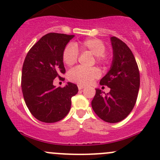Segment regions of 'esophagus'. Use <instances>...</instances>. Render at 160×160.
I'll use <instances>...</instances> for the list:
<instances>
[{
	"mask_svg": "<svg viewBox=\"0 0 160 160\" xmlns=\"http://www.w3.org/2000/svg\"><path fill=\"white\" fill-rule=\"evenodd\" d=\"M84 88H85V87L83 86V85H80V84L78 85V89L79 90H82V89H83Z\"/></svg>",
	"mask_w": 160,
	"mask_h": 160,
	"instance_id": "obj_1",
	"label": "esophagus"
}]
</instances>
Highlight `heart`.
Instances as JSON below:
<instances>
[{
    "instance_id": "obj_1",
    "label": "heart",
    "mask_w": 160,
    "mask_h": 160,
    "mask_svg": "<svg viewBox=\"0 0 160 160\" xmlns=\"http://www.w3.org/2000/svg\"><path fill=\"white\" fill-rule=\"evenodd\" d=\"M79 47L82 52H89L95 55L98 62L105 63L107 62V57L105 55V45L99 39H87L79 44ZM77 48V44H69L65 48L62 53V60L66 66H72L77 62L79 54ZM100 72L97 68L86 69L81 66H77L69 71L68 78L71 81L85 85L91 83L94 79L98 78Z\"/></svg>"
}]
</instances>
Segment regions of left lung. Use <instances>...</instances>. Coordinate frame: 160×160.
I'll return each instance as SVG.
<instances>
[{
	"mask_svg": "<svg viewBox=\"0 0 160 160\" xmlns=\"http://www.w3.org/2000/svg\"><path fill=\"white\" fill-rule=\"evenodd\" d=\"M113 58L101 85L110 88L107 94L96 89L91 106L99 118L108 123L120 122L132 111L140 88V73L135 58L124 42L112 37Z\"/></svg>",
	"mask_w": 160,
	"mask_h": 160,
	"instance_id": "8db88e82",
	"label": "left lung"
}]
</instances>
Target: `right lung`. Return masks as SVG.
<instances>
[{
	"instance_id": "right-lung-1",
	"label": "right lung",
	"mask_w": 160,
	"mask_h": 160,
	"mask_svg": "<svg viewBox=\"0 0 160 160\" xmlns=\"http://www.w3.org/2000/svg\"><path fill=\"white\" fill-rule=\"evenodd\" d=\"M74 35L50 32L41 37L26 55L22 71V91L31 114L44 123L62 119L78 92L74 83L55 88L53 81L66 72L62 53Z\"/></svg>"
}]
</instances>
